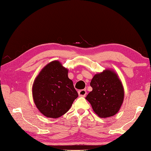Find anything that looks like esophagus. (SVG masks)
I'll return each mask as SVG.
<instances>
[{
	"mask_svg": "<svg viewBox=\"0 0 151 151\" xmlns=\"http://www.w3.org/2000/svg\"><path fill=\"white\" fill-rule=\"evenodd\" d=\"M78 93L80 97H84L86 95V91L85 90H81L78 91Z\"/></svg>",
	"mask_w": 151,
	"mask_h": 151,
	"instance_id": "1",
	"label": "esophagus"
}]
</instances>
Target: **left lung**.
<instances>
[{
	"mask_svg": "<svg viewBox=\"0 0 151 151\" xmlns=\"http://www.w3.org/2000/svg\"><path fill=\"white\" fill-rule=\"evenodd\" d=\"M92 91L85 98L101 118H108L119 112L124 98L123 84L113 69L96 73L91 81Z\"/></svg>",
	"mask_w": 151,
	"mask_h": 151,
	"instance_id": "8db88e82",
	"label": "left lung"
}]
</instances>
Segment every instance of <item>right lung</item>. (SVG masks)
Segmentation results:
<instances>
[{"instance_id": "add662e5", "label": "right lung", "mask_w": 151, "mask_h": 151, "mask_svg": "<svg viewBox=\"0 0 151 151\" xmlns=\"http://www.w3.org/2000/svg\"><path fill=\"white\" fill-rule=\"evenodd\" d=\"M68 70L55 60L44 67L32 84V98L36 108L48 118L57 119L67 113L78 97Z\"/></svg>"}]
</instances>
